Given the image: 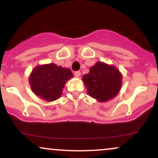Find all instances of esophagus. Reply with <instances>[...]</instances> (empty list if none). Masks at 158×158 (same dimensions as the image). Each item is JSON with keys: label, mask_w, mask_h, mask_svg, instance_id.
Masks as SVG:
<instances>
[{"label": "esophagus", "mask_w": 158, "mask_h": 158, "mask_svg": "<svg viewBox=\"0 0 158 158\" xmlns=\"http://www.w3.org/2000/svg\"><path fill=\"white\" fill-rule=\"evenodd\" d=\"M74 75H75L76 77H80V75H81V72L79 71V70H77V71H75V73H74Z\"/></svg>", "instance_id": "obj_1"}]
</instances>
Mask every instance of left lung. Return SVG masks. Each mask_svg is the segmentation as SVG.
Returning <instances> with one entry per match:
<instances>
[{
    "mask_svg": "<svg viewBox=\"0 0 158 158\" xmlns=\"http://www.w3.org/2000/svg\"><path fill=\"white\" fill-rule=\"evenodd\" d=\"M88 93L99 102H106L118 94L121 88L122 76L114 66L97 62L83 76Z\"/></svg>",
    "mask_w": 158,
    "mask_h": 158,
    "instance_id": "1",
    "label": "left lung"
}]
</instances>
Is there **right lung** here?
<instances>
[{"instance_id": "right-lung-1", "label": "right lung", "mask_w": 158, "mask_h": 158, "mask_svg": "<svg viewBox=\"0 0 158 158\" xmlns=\"http://www.w3.org/2000/svg\"><path fill=\"white\" fill-rule=\"evenodd\" d=\"M73 77L71 70L55 64L40 65L32 70L30 83L32 91L48 101L59 99L68 79Z\"/></svg>"}]
</instances>
